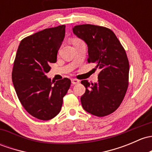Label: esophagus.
<instances>
[{"label":"esophagus","instance_id":"esophagus-1","mask_svg":"<svg viewBox=\"0 0 152 152\" xmlns=\"http://www.w3.org/2000/svg\"><path fill=\"white\" fill-rule=\"evenodd\" d=\"M71 83L73 84H79V80H78V79H71Z\"/></svg>","mask_w":152,"mask_h":152}]
</instances>
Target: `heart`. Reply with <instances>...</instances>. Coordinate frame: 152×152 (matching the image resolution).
Wrapping results in <instances>:
<instances>
[{"mask_svg": "<svg viewBox=\"0 0 152 152\" xmlns=\"http://www.w3.org/2000/svg\"><path fill=\"white\" fill-rule=\"evenodd\" d=\"M78 41V39H75L74 41Z\"/></svg>", "mask_w": 152, "mask_h": 152, "instance_id": "obj_1", "label": "heart"}]
</instances>
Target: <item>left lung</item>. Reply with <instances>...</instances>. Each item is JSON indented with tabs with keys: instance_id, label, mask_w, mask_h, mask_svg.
Listing matches in <instances>:
<instances>
[{
	"instance_id": "left-lung-1",
	"label": "left lung",
	"mask_w": 152,
	"mask_h": 152,
	"mask_svg": "<svg viewBox=\"0 0 152 152\" xmlns=\"http://www.w3.org/2000/svg\"><path fill=\"white\" fill-rule=\"evenodd\" d=\"M78 38L88 47V63L100 70L97 83L81 81L85 93L81 97L83 108L89 114L105 116L116 111L124 99L129 79V61L125 50L114 32L97 25L73 28Z\"/></svg>"
}]
</instances>
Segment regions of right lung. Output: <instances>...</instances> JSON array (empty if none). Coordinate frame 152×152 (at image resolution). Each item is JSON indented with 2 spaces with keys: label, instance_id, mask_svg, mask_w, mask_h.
<instances>
[{
  "label": "right lung",
  "instance_id": "obj_1",
  "mask_svg": "<svg viewBox=\"0 0 152 152\" xmlns=\"http://www.w3.org/2000/svg\"><path fill=\"white\" fill-rule=\"evenodd\" d=\"M65 33V25L47 28L22 39L14 63L12 81L25 109L41 120H49L60 113L71 80L51 81L46 74L57 55Z\"/></svg>",
  "mask_w": 152,
  "mask_h": 152
}]
</instances>
